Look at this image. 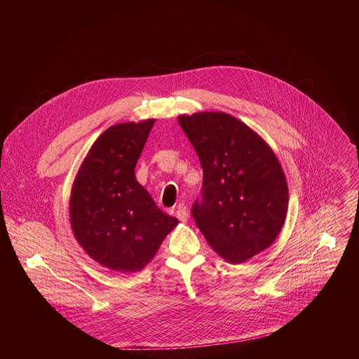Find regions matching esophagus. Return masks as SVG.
I'll list each match as a JSON object with an SVG mask.
<instances>
[{
	"instance_id": "1",
	"label": "esophagus",
	"mask_w": 359,
	"mask_h": 359,
	"mask_svg": "<svg viewBox=\"0 0 359 359\" xmlns=\"http://www.w3.org/2000/svg\"><path fill=\"white\" fill-rule=\"evenodd\" d=\"M176 217H177L180 222L186 223V222H187V217H189L186 208H183V206H179V208H177V210H176Z\"/></svg>"
}]
</instances>
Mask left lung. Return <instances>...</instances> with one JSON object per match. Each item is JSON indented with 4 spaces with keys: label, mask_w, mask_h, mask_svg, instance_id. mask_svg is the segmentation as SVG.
Segmentation results:
<instances>
[{
    "label": "left lung",
    "mask_w": 359,
    "mask_h": 359,
    "mask_svg": "<svg viewBox=\"0 0 359 359\" xmlns=\"http://www.w3.org/2000/svg\"><path fill=\"white\" fill-rule=\"evenodd\" d=\"M179 123L203 168L196 226L224 260L241 264L270 247L284 224V172L270 146L227 114L180 116Z\"/></svg>",
    "instance_id": "1"
}]
</instances>
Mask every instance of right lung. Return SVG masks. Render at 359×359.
Returning <instances> with one entry per match:
<instances>
[{
	"label": "right lung",
	"mask_w": 359,
	"mask_h": 359,
	"mask_svg": "<svg viewBox=\"0 0 359 359\" xmlns=\"http://www.w3.org/2000/svg\"><path fill=\"white\" fill-rule=\"evenodd\" d=\"M153 123H119L105 130L72 187L71 226L78 243L95 262L121 273L142 270L179 223L156 206L135 176Z\"/></svg>",
	"instance_id": "1"
}]
</instances>
